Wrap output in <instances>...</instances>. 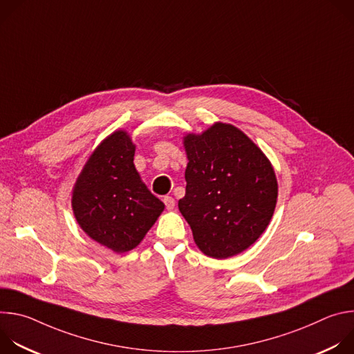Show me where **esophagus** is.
Masks as SVG:
<instances>
[{
	"label": "esophagus",
	"instance_id": "esophagus-1",
	"mask_svg": "<svg viewBox=\"0 0 354 354\" xmlns=\"http://www.w3.org/2000/svg\"><path fill=\"white\" fill-rule=\"evenodd\" d=\"M164 203H165L167 210H174V207H175V200H174V197L165 196V197H164Z\"/></svg>",
	"mask_w": 354,
	"mask_h": 354
}]
</instances>
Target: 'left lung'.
Here are the masks:
<instances>
[{
	"label": "left lung",
	"instance_id": "1",
	"mask_svg": "<svg viewBox=\"0 0 354 354\" xmlns=\"http://www.w3.org/2000/svg\"><path fill=\"white\" fill-rule=\"evenodd\" d=\"M186 194L178 203L205 255L235 257L265 232L277 203V179L263 151L238 127L216 122L183 137Z\"/></svg>",
	"mask_w": 354,
	"mask_h": 354
}]
</instances>
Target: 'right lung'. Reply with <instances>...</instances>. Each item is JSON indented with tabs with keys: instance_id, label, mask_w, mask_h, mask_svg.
I'll return each instance as SVG.
<instances>
[{
	"instance_id": "right-lung-1",
	"label": "right lung",
	"mask_w": 354,
	"mask_h": 354,
	"mask_svg": "<svg viewBox=\"0 0 354 354\" xmlns=\"http://www.w3.org/2000/svg\"><path fill=\"white\" fill-rule=\"evenodd\" d=\"M134 153L130 134L113 131L92 151L73 187L78 225L116 254L134 249L165 209L141 180Z\"/></svg>"
}]
</instances>
